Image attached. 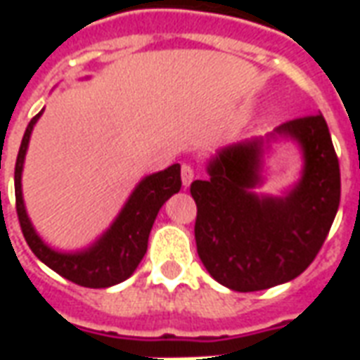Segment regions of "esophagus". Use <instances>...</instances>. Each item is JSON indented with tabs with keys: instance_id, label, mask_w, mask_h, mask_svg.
<instances>
[{
	"instance_id": "34e87169",
	"label": "esophagus",
	"mask_w": 360,
	"mask_h": 360,
	"mask_svg": "<svg viewBox=\"0 0 360 360\" xmlns=\"http://www.w3.org/2000/svg\"><path fill=\"white\" fill-rule=\"evenodd\" d=\"M193 179H195V172H193V167H191V165L185 164L183 167H181V181H183V187L185 188L191 187Z\"/></svg>"
}]
</instances>
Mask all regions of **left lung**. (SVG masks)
I'll return each mask as SVG.
<instances>
[{
	"instance_id": "8db88e82",
	"label": "left lung",
	"mask_w": 360,
	"mask_h": 360,
	"mask_svg": "<svg viewBox=\"0 0 360 360\" xmlns=\"http://www.w3.org/2000/svg\"><path fill=\"white\" fill-rule=\"evenodd\" d=\"M293 140L303 156L300 181L283 195H262L264 154ZM206 179L191 185L198 257L212 278L249 293L291 281L324 245L340 208V162L322 113L287 121L260 139L219 148Z\"/></svg>"
}]
</instances>
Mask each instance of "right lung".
Here are the masks:
<instances>
[{"label": "right lung", "instance_id": "add662e5", "mask_svg": "<svg viewBox=\"0 0 360 360\" xmlns=\"http://www.w3.org/2000/svg\"><path fill=\"white\" fill-rule=\"evenodd\" d=\"M42 111L28 123L15 164V200H17V216H19L22 235L30 250L44 264L77 285L92 287V289L117 285L133 276L136 266L141 264L142 257L146 255L150 229L154 226L160 208L169 196L179 193L181 165L173 164L164 172L142 177L139 185L133 188L131 196L127 198V202L123 204L117 218L113 219V224L92 245L81 250L53 249L36 233L27 214V206L22 198V183H20L30 134Z\"/></svg>", "mask_w": 360, "mask_h": 360}]
</instances>
